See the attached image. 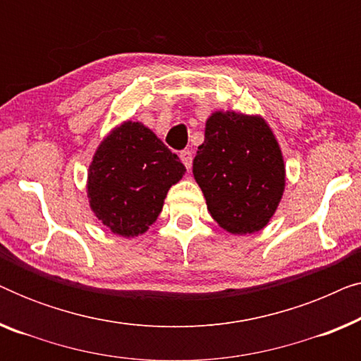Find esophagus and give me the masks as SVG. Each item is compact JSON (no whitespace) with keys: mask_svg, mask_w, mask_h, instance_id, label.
Wrapping results in <instances>:
<instances>
[{"mask_svg":"<svg viewBox=\"0 0 361 361\" xmlns=\"http://www.w3.org/2000/svg\"><path fill=\"white\" fill-rule=\"evenodd\" d=\"M180 161H182V164L185 166V169L189 171L190 167H192V152L189 151V149H184V151H180Z\"/></svg>","mask_w":361,"mask_h":361,"instance_id":"obj_1","label":"esophagus"}]
</instances>
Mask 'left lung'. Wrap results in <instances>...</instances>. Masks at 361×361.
Wrapping results in <instances>:
<instances>
[{
	"label": "left lung",
	"mask_w": 361,
	"mask_h": 361,
	"mask_svg": "<svg viewBox=\"0 0 361 361\" xmlns=\"http://www.w3.org/2000/svg\"><path fill=\"white\" fill-rule=\"evenodd\" d=\"M192 172L212 219L231 235L263 230L286 187L283 151L268 121L233 110L207 118Z\"/></svg>",
	"instance_id": "left-lung-1"
}]
</instances>
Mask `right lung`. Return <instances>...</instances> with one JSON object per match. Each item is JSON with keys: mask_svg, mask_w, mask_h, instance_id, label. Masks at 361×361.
Returning a JSON list of instances; mask_svg holds the SVG:
<instances>
[{"mask_svg": "<svg viewBox=\"0 0 361 361\" xmlns=\"http://www.w3.org/2000/svg\"><path fill=\"white\" fill-rule=\"evenodd\" d=\"M185 167L141 121H123L98 145L88 166L90 209L111 233L135 238L159 216Z\"/></svg>", "mask_w": 361, "mask_h": 361, "instance_id": "add662e5", "label": "right lung"}]
</instances>
